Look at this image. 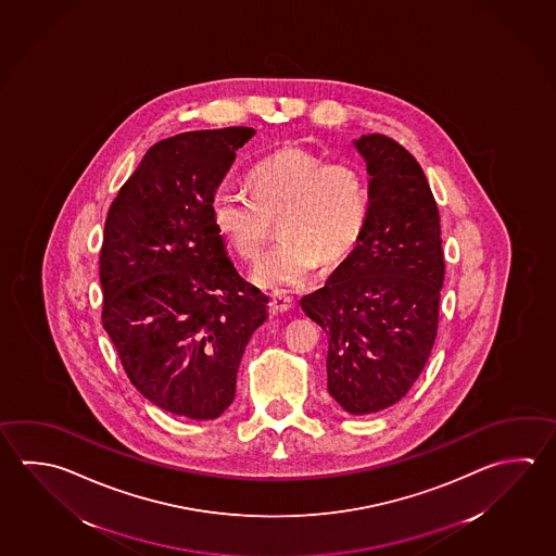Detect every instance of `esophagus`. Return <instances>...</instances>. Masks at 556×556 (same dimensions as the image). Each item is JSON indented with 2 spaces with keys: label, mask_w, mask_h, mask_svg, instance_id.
I'll return each instance as SVG.
<instances>
[{
  "label": "esophagus",
  "mask_w": 556,
  "mask_h": 556,
  "mask_svg": "<svg viewBox=\"0 0 556 556\" xmlns=\"http://www.w3.org/2000/svg\"><path fill=\"white\" fill-rule=\"evenodd\" d=\"M268 307H270L273 314H286V312H290L293 307L292 298H288L283 293H273Z\"/></svg>",
  "instance_id": "obj_1"
}]
</instances>
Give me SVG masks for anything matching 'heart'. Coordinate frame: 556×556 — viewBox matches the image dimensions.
<instances>
[{"mask_svg":"<svg viewBox=\"0 0 556 556\" xmlns=\"http://www.w3.org/2000/svg\"><path fill=\"white\" fill-rule=\"evenodd\" d=\"M249 192L253 200L231 190L215 193L213 223L235 253L256 258L278 222L282 241L251 274L266 290L300 286L319 263H343L363 237L368 184L351 162L286 147L254 166Z\"/></svg>","mask_w":556,"mask_h":556,"instance_id":"1","label":"heart"}]
</instances>
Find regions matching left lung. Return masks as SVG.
I'll return each instance as SVG.
<instances>
[{
  "label": "left lung",
  "instance_id": "obj_1",
  "mask_svg": "<svg viewBox=\"0 0 556 556\" xmlns=\"http://www.w3.org/2000/svg\"><path fill=\"white\" fill-rule=\"evenodd\" d=\"M353 144L370 176L363 237L300 303L329 339V394L344 412L368 415L397 404L427 364L444 258L439 210L419 162L378 132Z\"/></svg>",
  "mask_w": 556,
  "mask_h": 556
}]
</instances>
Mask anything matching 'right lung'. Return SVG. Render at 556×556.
Masks as SVG:
<instances>
[{
  "instance_id": "right-lung-1",
  "label": "right lung",
  "mask_w": 556,
  "mask_h": 556,
  "mask_svg": "<svg viewBox=\"0 0 556 556\" xmlns=\"http://www.w3.org/2000/svg\"><path fill=\"white\" fill-rule=\"evenodd\" d=\"M251 127L180 132L152 144L113 200L100 254L103 329L131 384L180 417L231 405L244 346L268 298L244 282L212 203Z\"/></svg>"
}]
</instances>
